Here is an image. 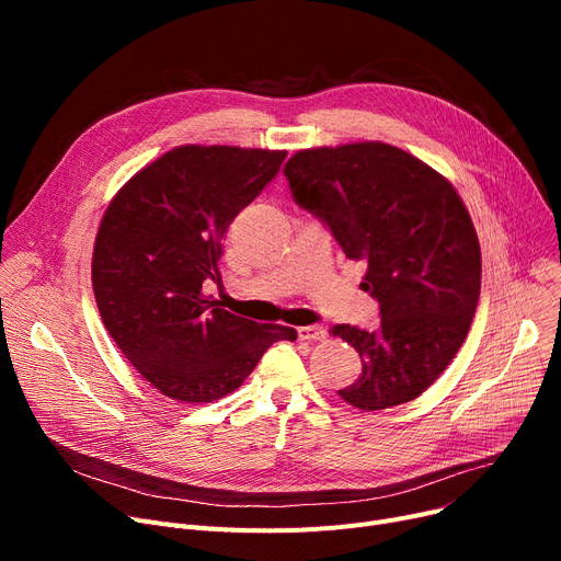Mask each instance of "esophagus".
I'll return each mask as SVG.
<instances>
[{
    "label": "esophagus",
    "instance_id": "1",
    "mask_svg": "<svg viewBox=\"0 0 561 561\" xmlns=\"http://www.w3.org/2000/svg\"><path fill=\"white\" fill-rule=\"evenodd\" d=\"M298 336L302 341H325L328 339V330L322 325H309V328H300Z\"/></svg>",
    "mask_w": 561,
    "mask_h": 561
}]
</instances>
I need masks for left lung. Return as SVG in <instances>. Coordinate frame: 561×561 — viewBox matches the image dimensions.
I'll list each match as a JSON object with an SVG mask.
<instances>
[{
	"label": "left lung",
	"mask_w": 561,
	"mask_h": 561,
	"mask_svg": "<svg viewBox=\"0 0 561 561\" xmlns=\"http://www.w3.org/2000/svg\"><path fill=\"white\" fill-rule=\"evenodd\" d=\"M284 174L345 256L366 261L362 288L379 305L377 330L332 328L364 364L339 396L366 411L419 398L455 359L480 300V241L461 197L444 174L387 142L302 150Z\"/></svg>",
	"instance_id": "8db88e82"
}]
</instances>
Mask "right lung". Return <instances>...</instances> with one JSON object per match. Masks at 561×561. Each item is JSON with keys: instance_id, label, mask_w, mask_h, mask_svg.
<instances>
[{"instance_id": "obj_1", "label": "right lung", "mask_w": 561, "mask_h": 561, "mask_svg": "<svg viewBox=\"0 0 561 561\" xmlns=\"http://www.w3.org/2000/svg\"><path fill=\"white\" fill-rule=\"evenodd\" d=\"M284 159L282 150L182 145L108 204L93 250L100 316L131 366L172 400H218L275 341L298 339L293 328L233 316L202 290L220 282L225 231Z\"/></svg>"}]
</instances>
